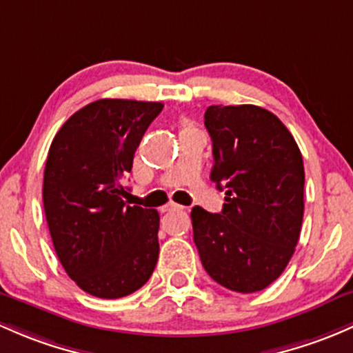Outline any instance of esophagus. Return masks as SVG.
Listing matches in <instances>:
<instances>
[{
	"mask_svg": "<svg viewBox=\"0 0 353 353\" xmlns=\"http://www.w3.org/2000/svg\"><path fill=\"white\" fill-rule=\"evenodd\" d=\"M162 210H164V211H176V210H183V206L177 205V203H174V201H169L164 208H162Z\"/></svg>",
	"mask_w": 353,
	"mask_h": 353,
	"instance_id": "esophagus-1",
	"label": "esophagus"
}]
</instances>
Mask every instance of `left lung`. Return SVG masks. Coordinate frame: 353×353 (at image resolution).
<instances>
[{
	"instance_id": "8db88e82",
	"label": "left lung",
	"mask_w": 353,
	"mask_h": 353,
	"mask_svg": "<svg viewBox=\"0 0 353 353\" xmlns=\"http://www.w3.org/2000/svg\"><path fill=\"white\" fill-rule=\"evenodd\" d=\"M205 125L213 142L211 181L225 189V205L221 213L192 208L199 259L230 291H262L284 272L301 233V152L283 121L261 106L213 105Z\"/></svg>"
}]
</instances>
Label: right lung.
I'll list each match as a JSON object with an SVG mask.
<instances>
[{"label":"right lung","mask_w":353,"mask_h":353,"mask_svg":"<svg viewBox=\"0 0 353 353\" xmlns=\"http://www.w3.org/2000/svg\"><path fill=\"white\" fill-rule=\"evenodd\" d=\"M162 108L155 101L98 99L52 140L43 172L52 243L70 279L96 298L132 294L157 264L159 213L128 206L121 181Z\"/></svg>","instance_id":"1"}]
</instances>
